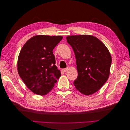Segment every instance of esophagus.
Masks as SVG:
<instances>
[{"label":"esophagus","instance_id":"esophagus-1","mask_svg":"<svg viewBox=\"0 0 130 130\" xmlns=\"http://www.w3.org/2000/svg\"><path fill=\"white\" fill-rule=\"evenodd\" d=\"M68 68H67L63 69H62V71L63 72H66L67 71H68Z\"/></svg>","mask_w":130,"mask_h":130}]
</instances>
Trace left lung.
<instances>
[{
  "instance_id": "left-lung-1",
  "label": "left lung",
  "mask_w": 130,
  "mask_h": 130,
  "mask_svg": "<svg viewBox=\"0 0 130 130\" xmlns=\"http://www.w3.org/2000/svg\"><path fill=\"white\" fill-rule=\"evenodd\" d=\"M76 59L78 76L74 81L76 89L86 95L98 91L108 80L112 57L108 49L92 35L66 37Z\"/></svg>"
}]
</instances>
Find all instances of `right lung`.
Segmentation results:
<instances>
[{"label":"right lung","mask_w":130,"mask_h":130,"mask_svg":"<svg viewBox=\"0 0 130 130\" xmlns=\"http://www.w3.org/2000/svg\"><path fill=\"white\" fill-rule=\"evenodd\" d=\"M62 38L61 36L37 35L22 48L18 58V72L33 93L40 95L48 94L61 76L53 50Z\"/></svg>","instance_id":"obj_1"}]
</instances>
